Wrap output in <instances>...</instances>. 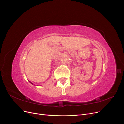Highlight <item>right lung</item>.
Here are the masks:
<instances>
[{
  "label": "right lung",
  "instance_id": "add662e5",
  "mask_svg": "<svg viewBox=\"0 0 124 124\" xmlns=\"http://www.w3.org/2000/svg\"><path fill=\"white\" fill-rule=\"evenodd\" d=\"M31 83L32 84H33V83H31Z\"/></svg>",
  "mask_w": 124,
  "mask_h": 124
}]
</instances>
